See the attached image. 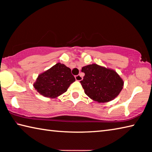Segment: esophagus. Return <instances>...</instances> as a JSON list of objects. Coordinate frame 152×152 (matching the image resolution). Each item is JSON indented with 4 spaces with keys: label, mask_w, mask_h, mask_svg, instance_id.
Returning a JSON list of instances; mask_svg holds the SVG:
<instances>
[{
    "label": "esophagus",
    "mask_w": 152,
    "mask_h": 152,
    "mask_svg": "<svg viewBox=\"0 0 152 152\" xmlns=\"http://www.w3.org/2000/svg\"><path fill=\"white\" fill-rule=\"evenodd\" d=\"M75 78H76V80L77 81H81L83 78H82V76L81 75H77L75 76Z\"/></svg>",
    "instance_id": "obj_1"
}]
</instances>
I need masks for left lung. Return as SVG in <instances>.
Returning a JSON list of instances; mask_svg holds the SVG:
<instances>
[{
  "label": "left lung",
  "mask_w": 152,
  "mask_h": 152,
  "mask_svg": "<svg viewBox=\"0 0 152 152\" xmlns=\"http://www.w3.org/2000/svg\"><path fill=\"white\" fill-rule=\"evenodd\" d=\"M85 74L80 81L84 92L98 102H107L115 99L122 91L124 82L116 71L92 64L82 67Z\"/></svg>",
  "instance_id": "left-lung-1"
}]
</instances>
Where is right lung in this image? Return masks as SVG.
<instances>
[{
	"mask_svg": "<svg viewBox=\"0 0 152 152\" xmlns=\"http://www.w3.org/2000/svg\"><path fill=\"white\" fill-rule=\"evenodd\" d=\"M75 80L70 68L63 64L57 63L40 74L33 86L42 96L55 99L66 92Z\"/></svg>",
	"mask_w": 152,
	"mask_h": 152,
	"instance_id": "1",
	"label": "right lung"
}]
</instances>
